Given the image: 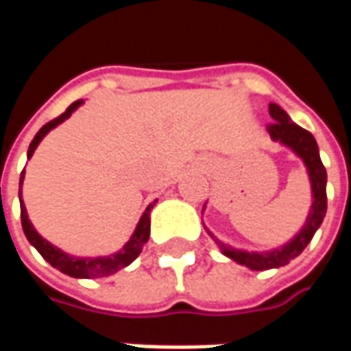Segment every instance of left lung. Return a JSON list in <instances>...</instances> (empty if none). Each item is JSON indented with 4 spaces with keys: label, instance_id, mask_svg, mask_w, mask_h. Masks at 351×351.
<instances>
[{
    "label": "left lung",
    "instance_id": "8db88e82",
    "mask_svg": "<svg viewBox=\"0 0 351 351\" xmlns=\"http://www.w3.org/2000/svg\"><path fill=\"white\" fill-rule=\"evenodd\" d=\"M269 114L274 120V122L267 125L272 141H276L280 145L291 148L301 158L304 167L308 171L310 186H312V206H310V213L306 216V221H304L301 231L287 244L269 252L239 250V248H233V246L218 241L208 231V235L213 237L214 243L218 244V248H220L223 256H228L229 259H233L239 265L248 267L252 271L278 269V267H284L291 259L297 258L308 246L314 233H316L317 228L324 221L325 213H327V191H325V186H327V171H325L322 158H319V148H317L316 138H314V135L310 131L302 130L301 125L291 122V118L287 116L286 110L280 107V105H276V103L269 105Z\"/></svg>",
    "mask_w": 351,
    "mask_h": 351
}]
</instances>
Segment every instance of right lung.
Returning <instances> with one entry per match:
<instances>
[{"instance_id":"right-lung-1","label":"right lung","mask_w":351,"mask_h":351,"mask_svg":"<svg viewBox=\"0 0 351 351\" xmlns=\"http://www.w3.org/2000/svg\"><path fill=\"white\" fill-rule=\"evenodd\" d=\"M80 105H82V99L75 101V103H71V105L67 107V110H65L64 114H60L58 118H54V120H50L49 123H45L41 130L37 131V135L34 137V141L29 143L27 158L34 156L35 148L39 146L43 137H45L50 130H54L56 125L65 122ZM22 180H24V171H22V175H20L19 191L20 218H22L24 235H26L29 244L35 246V250L39 252L43 258L47 259L54 269L64 272V274H69L73 278H101V276H110V274H114V272H118L120 269H123V267H128V265L141 254L143 246L148 243V237H150V210H152L154 205H156V201L146 206V210L143 213V216H141V220H138L137 228L133 231V235H131V239L128 243L123 244V248L120 252L110 254V256H99V258H77V256H69V254H65L64 250L56 248L54 244H50L47 239H43V237L35 231V228L32 226V221L27 218L24 201H22Z\"/></svg>"}]
</instances>
